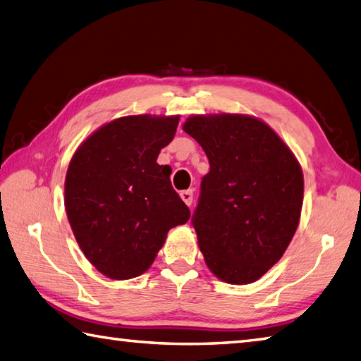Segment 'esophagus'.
Instances as JSON below:
<instances>
[{
	"label": "esophagus",
	"instance_id": "esophagus-1",
	"mask_svg": "<svg viewBox=\"0 0 361 361\" xmlns=\"http://www.w3.org/2000/svg\"><path fill=\"white\" fill-rule=\"evenodd\" d=\"M180 198L183 200V202L187 204V206H192V202H193V190H183V192H180Z\"/></svg>",
	"mask_w": 361,
	"mask_h": 361
}]
</instances>
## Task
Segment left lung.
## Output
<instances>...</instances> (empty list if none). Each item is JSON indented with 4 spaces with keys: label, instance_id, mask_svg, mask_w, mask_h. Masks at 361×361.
<instances>
[{
    "label": "left lung",
    "instance_id": "obj_1",
    "mask_svg": "<svg viewBox=\"0 0 361 361\" xmlns=\"http://www.w3.org/2000/svg\"><path fill=\"white\" fill-rule=\"evenodd\" d=\"M206 152L192 224L210 271L253 283L286 251L300 220L303 173L265 122L243 114L192 116L183 124Z\"/></svg>",
    "mask_w": 361,
    "mask_h": 361
}]
</instances>
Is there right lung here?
Here are the masks:
<instances>
[{"label":"right lung","instance_id":"obj_1","mask_svg":"<svg viewBox=\"0 0 361 361\" xmlns=\"http://www.w3.org/2000/svg\"><path fill=\"white\" fill-rule=\"evenodd\" d=\"M178 124V116L114 119L71 160L64 185L67 219L85 256L111 280L145 274L168 231L190 219L169 180L171 168L157 163Z\"/></svg>","mask_w":361,"mask_h":361}]
</instances>
